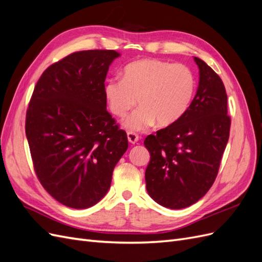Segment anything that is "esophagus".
I'll use <instances>...</instances> for the list:
<instances>
[{"label": "esophagus", "mask_w": 262, "mask_h": 262, "mask_svg": "<svg viewBox=\"0 0 262 262\" xmlns=\"http://www.w3.org/2000/svg\"><path fill=\"white\" fill-rule=\"evenodd\" d=\"M126 136H128V140H129V142L130 143H132V144H134V143H137V142L140 140V137H139V134L138 133H136V132H132V131H129L128 133H126Z\"/></svg>", "instance_id": "esophagus-1"}]
</instances>
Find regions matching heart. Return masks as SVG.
Listing matches in <instances>:
<instances>
[{
  "instance_id": "heart-1",
  "label": "heart",
  "mask_w": 262,
  "mask_h": 262,
  "mask_svg": "<svg viewBox=\"0 0 262 262\" xmlns=\"http://www.w3.org/2000/svg\"><path fill=\"white\" fill-rule=\"evenodd\" d=\"M105 96L110 112L123 118L137 105L124 125L143 131L156 121L166 126L175 123L189 109L195 92V78L190 68L160 59H141L128 63L122 78L105 83Z\"/></svg>"
}]
</instances>
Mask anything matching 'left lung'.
<instances>
[{"instance_id": "left-lung-1", "label": "left lung", "mask_w": 262, "mask_h": 262, "mask_svg": "<svg viewBox=\"0 0 262 262\" xmlns=\"http://www.w3.org/2000/svg\"><path fill=\"white\" fill-rule=\"evenodd\" d=\"M200 81L187 113L144 145L150 154L146 190L168 209L189 207L209 191L215 180L231 129L227 95L221 77L199 58Z\"/></svg>"}]
</instances>
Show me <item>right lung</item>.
I'll return each instance as SVG.
<instances>
[{
	"instance_id": "add662e5",
	"label": "right lung",
	"mask_w": 262,
	"mask_h": 262,
	"mask_svg": "<svg viewBox=\"0 0 262 262\" xmlns=\"http://www.w3.org/2000/svg\"><path fill=\"white\" fill-rule=\"evenodd\" d=\"M115 50L73 52L39 78L25 131L38 180L55 200L87 209L110 188L128 138L106 110L104 86Z\"/></svg>"
}]
</instances>
